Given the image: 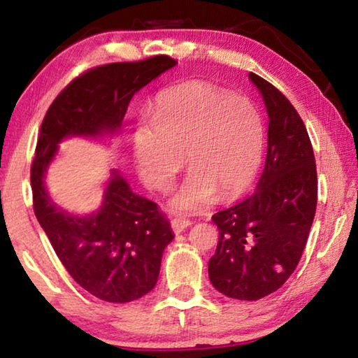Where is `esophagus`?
Returning <instances> with one entry per match:
<instances>
[{
  "mask_svg": "<svg viewBox=\"0 0 358 358\" xmlns=\"http://www.w3.org/2000/svg\"><path fill=\"white\" fill-rule=\"evenodd\" d=\"M171 226H172L175 234H180V232H183L185 229L191 226V221L186 220V217H183V216H175L171 221Z\"/></svg>",
  "mask_w": 358,
  "mask_h": 358,
  "instance_id": "obj_1",
  "label": "esophagus"
}]
</instances>
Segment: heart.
Masks as SVG:
<instances>
[{
	"instance_id": "b5f03b06",
	"label": "heart",
	"mask_w": 358,
	"mask_h": 358,
	"mask_svg": "<svg viewBox=\"0 0 358 358\" xmlns=\"http://www.w3.org/2000/svg\"><path fill=\"white\" fill-rule=\"evenodd\" d=\"M262 113L245 96H230L207 82H186L156 96L148 121L132 136V155L142 180L153 189L171 186L191 169L171 201L175 211H196L232 199L252 183L262 162Z\"/></svg>"
}]
</instances>
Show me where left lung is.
Wrapping results in <instances>:
<instances>
[{"label": "left lung", "instance_id": "left-lung-1", "mask_svg": "<svg viewBox=\"0 0 358 358\" xmlns=\"http://www.w3.org/2000/svg\"><path fill=\"white\" fill-rule=\"evenodd\" d=\"M268 113V150L257 192L211 216L220 230L210 281L237 300L280 289L299 265L316 215L317 172L299 112L280 90L250 72Z\"/></svg>", "mask_w": 358, "mask_h": 358}]
</instances>
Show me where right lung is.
<instances>
[{
    "mask_svg": "<svg viewBox=\"0 0 358 358\" xmlns=\"http://www.w3.org/2000/svg\"><path fill=\"white\" fill-rule=\"evenodd\" d=\"M175 64L171 57L156 55L88 69L62 90L41 124L31 164L34 215L74 281L108 303L137 300L155 287L162 252L173 240L171 222L117 172L102 207L88 216L57 207L44 177L64 137L118 131L134 93Z\"/></svg>",
    "mask_w": 358,
    "mask_h": 358,
    "instance_id": "obj_1",
    "label": "right lung"
}]
</instances>
